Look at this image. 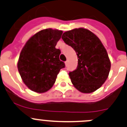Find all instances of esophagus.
<instances>
[{
  "label": "esophagus",
  "mask_w": 127,
  "mask_h": 127,
  "mask_svg": "<svg viewBox=\"0 0 127 127\" xmlns=\"http://www.w3.org/2000/svg\"><path fill=\"white\" fill-rule=\"evenodd\" d=\"M67 64H68V61H65V65H66V66H67Z\"/></svg>",
  "instance_id": "34e87169"
}]
</instances>
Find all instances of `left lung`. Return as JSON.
<instances>
[{
    "mask_svg": "<svg viewBox=\"0 0 127 127\" xmlns=\"http://www.w3.org/2000/svg\"><path fill=\"white\" fill-rule=\"evenodd\" d=\"M62 39L78 56L76 69L69 73L74 87L84 93L99 88L107 79L111 67L108 53L99 39L84 28L65 32Z\"/></svg>",
    "mask_w": 127,
    "mask_h": 127,
    "instance_id": "1",
    "label": "left lung"
}]
</instances>
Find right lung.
Segmentation results:
<instances>
[{
  "label": "right lung",
  "mask_w": 127,
  "mask_h": 127,
  "mask_svg": "<svg viewBox=\"0 0 127 127\" xmlns=\"http://www.w3.org/2000/svg\"><path fill=\"white\" fill-rule=\"evenodd\" d=\"M62 31L46 29L31 37L22 48L17 68L22 81L30 90L44 93L55 83L60 69L65 67L60 61L61 51L55 46Z\"/></svg>",
  "instance_id": "add662e5"
}]
</instances>
